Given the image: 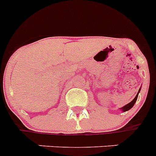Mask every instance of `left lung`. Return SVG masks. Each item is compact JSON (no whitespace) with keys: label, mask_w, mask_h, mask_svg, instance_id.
Segmentation results:
<instances>
[{"label":"left lung","mask_w":156,"mask_h":156,"mask_svg":"<svg viewBox=\"0 0 156 156\" xmlns=\"http://www.w3.org/2000/svg\"><path fill=\"white\" fill-rule=\"evenodd\" d=\"M140 90H141V88H140V90H139V91H138L137 94H136V96H135V98H134V99H133L131 102H129L128 104L125 105V106H124V107H121V108L119 109L120 111H122V112H125V111H129V110H130V109L132 108V107H134V105H135V102H136V100H137V98H138V95H139V94H140Z\"/></svg>","instance_id":"8db88e82"}]
</instances>
